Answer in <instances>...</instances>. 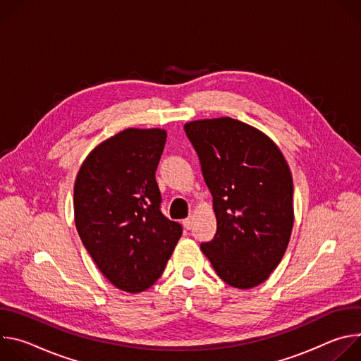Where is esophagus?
Returning a JSON list of instances; mask_svg holds the SVG:
<instances>
[{"label":"esophagus","instance_id":"1","mask_svg":"<svg viewBox=\"0 0 361 361\" xmlns=\"http://www.w3.org/2000/svg\"><path fill=\"white\" fill-rule=\"evenodd\" d=\"M183 226H184L185 230H191V227H192V219L188 217V219L183 220Z\"/></svg>","mask_w":361,"mask_h":361}]
</instances>
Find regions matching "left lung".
I'll return each mask as SVG.
<instances>
[{
	"mask_svg": "<svg viewBox=\"0 0 361 361\" xmlns=\"http://www.w3.org/2000/svg\"><path fill=\"white\" fill-rule=\"evenodd\" d=\"M217 219L214 238L201 243L219 277L235 288L269 279L291 235L293 178L277 145L230 117L184 126Z\"/></svg>",
	"mask_w": 361,
	"mask_h": 361,
	"instance_id": "8db88e82",
	"label": "left lung"
}]
</instances>
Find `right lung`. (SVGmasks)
I'll return each instance as SVG.
<instances>
[{"instance_id": "right-lung-1", "label": "right lung", "mask_w": 361, "mask_h": 361, "mask_svg": "<svg viewBox=\"0 0 361 361\" xmlns=\"http://www.w3.org/2000/svg\"><path fill=\"white\" fill-rule=\"evenodd\" d=\"M166 140L160 128H127L95 147L75 178L80 238L104 277L128 293L161 277L183 234L161 213L156 171Z\"/></svg>"}]
</instances>
